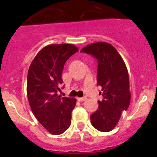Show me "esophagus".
<instances>
[{
    "instance_id": "1",
    "label": "esophagus",
    "mask_w": 157,
    "mask_h": 157,
    "mask_svg": "<svg viewBox=\"0 0 157 157\" xmlns=\"http://www.w3.org/2000/svg\"><path fill=\"white\" fill-rule=\"evenodd\" d=\"M77 100L78 101H84L86 100V98H77Z\"/></svg>"
}]
</instances>
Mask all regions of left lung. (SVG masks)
I'll list each match as a JSON object with an SVG mask.
<instances>
[{
  "label": "left lung",
  "mask_w": 157,
  "mask_h": 157,
  "mask_svg": "<svg viewBox=\"0 0 157 157\" xmlns=\"http://www.w3.org/2000/svg\"><path fill=\"white\" fill-rule=\"evenodd\" d=\"M80 52L91 54L98 59V85L102 87L104 99L98 101V109L90 116V120L97 130L109 132L116 127L122 112L127 110L130 103L127 66L109 43H92Z\"/></svg>",
  "instance_id": "1"
}]
</instances>
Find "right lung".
Here are the masks:
<instances>
[{
	"label": "right lung",
	"instance_id": "obj_1",
	"mask_svg": "<svg viewBox=\"0 0 157 157\" xmlns=\"http://www.w3.org/2000/svg\"><path fill=\"white\" fill-rule=\"evenodd\" d=\"M78 51L71 44L48 45L32 60L27 74V94L32 112L38 122L54 135L63 134L71 125L76 99L58 95L63 83V66Z\"/></svg>",
	"mask_w": 157,
	"mask_h": 157
}]
</instances>
